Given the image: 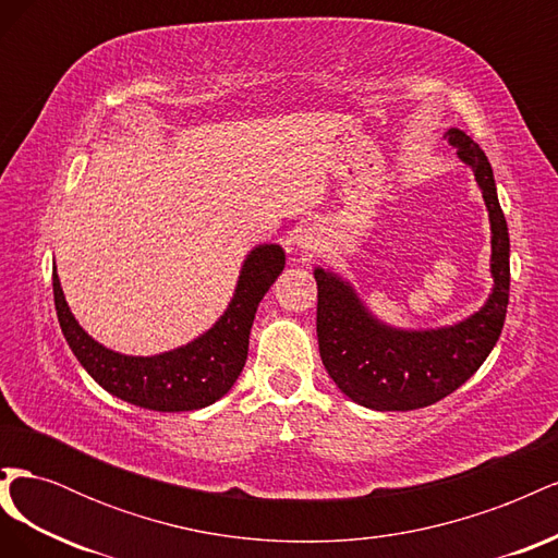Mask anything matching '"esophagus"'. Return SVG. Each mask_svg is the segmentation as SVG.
Segmentation results:
<instances>
[{
	"label": "esophagus",
	"instance_id": "1",
	"mask_svg": "<svg viewBox=\"0 0 558 558\" xmlns=\"http://www.w3.org/2000/svg\"><path fill=\"white\" fill-rule=\"evenodd\" d=\"M295 246L302 251V253H314L316 246H318V240L316 234L312 230H300L295 234Z\"/></svg>",
	"mask_w": 558,
	"mask_h": 558
}]
</instances>
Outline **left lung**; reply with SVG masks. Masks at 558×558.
I'll list each match as a JSON object with an SVG mask.
<instances>
[{
	"label": "left lung",
	"instance_id": "left-lung-1",
	"mask_svg": "<svg viewBox=\"0 0 558 558\" xmlns=\"http://www.w3.org/2000/svg\"><path fill=\"white\" fill-rule=\"evenodd\" d=\"M447 137L475 172L492 218L494 293L477 314L440 330H393L365 312L349 283L324 269H314L320 361L340 391L369 410L408 412L428 408L453 393L492 353L508 314L510 238L492 162L465 132L451 128Z\"/></svg>",
	"mask_w": 558,
	"mask_h": 558
}]
</instances>
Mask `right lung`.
<instances>
[{
	"label": "right lung",
	"mask_w": 558,
	"mask_h": 558,
	"mask_svg": "<svg viewBox=\"0 0 558 558\" xmlns=\"http://www.w3.org/2000/svg\"><path fill=\"white\" fill-rule=\"evenodd\" d=\"M283 263V251L277 244L253 248L242 267L238 291L218 324L195 342L150 359L121 356L88 337L66 307L53 272L56 312L74 356L109 393L144 410L191 412L223 398L238 381L258 302L281 275Z\"/></svg>",
	"instance_id": "add662e5"
}]
</instances>
